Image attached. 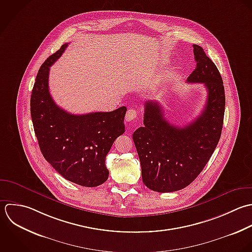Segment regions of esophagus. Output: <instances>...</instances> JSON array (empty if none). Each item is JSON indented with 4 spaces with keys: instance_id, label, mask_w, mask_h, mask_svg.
<instances>
[{
    "instance_id": "esophagus-1",
    "label": "esophagus",
    "mask_w": 252,
    "mask_h": 252,
    "mask_svg": "<svg viewBox=\"0 0 252 252\" xmlns=\"http://www.w3.org/2000/svg\"><path fill=\"white\" fill-rule=\"evenodd\" d=\"M137 116V112L134 110V109H129L127 112H126V122H130L132 120H134Z\"/></svg>"
}]
</instances>
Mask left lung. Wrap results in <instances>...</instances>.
I'll list each match as a JSON object with an SVG mask.
<instances>
[{"instance_id": "left-lung-1", "label": "left lung", "mask_w": 252, "mask_h": 252, "mask_svg": "<svg viewBox=\"0 0 252 252\" xmlns=\"http://www.w3.org/2000/svg\"><path fill=\"white\" fill-rule=\"evenodd\" d=\"M196 67L188 82L203 83L207 101L201 114L183 127L170 124L157 101L144 104L143 126L132 139L140 160L143 184L157 192H173L190 185L204 169L221 137L225 114L222 76L204 50L193 45Z\"/></svg>"}]
</instances>
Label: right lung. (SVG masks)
<instances>
[{"label": "right lung", "mask_w": 252, "mask_h": 252, "mask_svg": "<svg viewBox=\"0 0 252 252\" xmlns=\"http://www.w3.org/2000/svg\"><path fill=\"white\" fill-rule=\"evenodd\" d=\"M66 47L65 43L51 55L38 71L30 98L31 119L47 162L65 180L94 188L109 177L106 156L125 132L126 108L73 115L56 105L49 92V70Z\"/></svg>", "instance_id": "obj_1"}]
</instances>
